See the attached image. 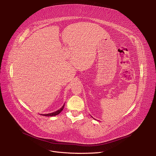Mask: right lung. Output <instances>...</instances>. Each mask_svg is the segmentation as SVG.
<instances>
[{"label":"right lung","instance_id":"add662e5","mask_svg":"<svg viewBox=\"0 0 156 156\" xmlns=\"http://www.w3.org/2000/svg\"><path fill=\"white\" fill-rule=\"evenodd\" d=\"M64 104L63 105L62 107L59 109V110H57V111H55L54 112H52V113H49V114H43V116H55L56 115H57V114H59L64 109Z\"/></svg>","mask_w":156,"mask_h":156}]
</instances>
